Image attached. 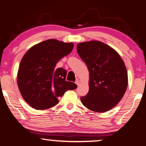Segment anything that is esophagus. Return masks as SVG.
Here are the masks:
<instances>
[{
  "label": "esophagus",
  "mask_w": 146,
  "mask_h": 146,
  "mask_svg": "<svg viewBox=\"0 0 146 146\" xmlns=\"http://www.w3.org/2000/svg\"><path fill=\"white\" fill-rule=\"evenodd\" d=\"M75 83H76V85L78 86L79 84H80V81H79V80H78V79H76V81H75Z\"/></svg>",
  "instance_id": "34e87169"
}]
</instances>
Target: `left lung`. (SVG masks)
Returning <instances> with one entry per match:
<instances>
[{
	"label": "left lung",
	"mask_w": 146,
	"mask_h": 146,
	"mask_svg": "<svg viewBox=\"0 0 146 146\" xmlns=\"http://www.w3.org/2000/svg\"><path fill=\"white\" fill-rule=\"evenodd\" d=\"M76 49L90 72V90L81 97L89 110L102 113L114 108L127 87V74L118 53L107 44L93 40L79 43Z\"/></svg>",
	"instance_id": "1"
}]
</instances>
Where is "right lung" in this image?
Here are the masks:
<instances>
[{
  "instance_id": "add662e5",
  "label": "right lung",
  "mask_w": 146,
  "mask_h": 146,
  "mask_svg": "<svg viewBox=\"0 0 146 146\" xmlns=\"http://www.w3.org/2000/svg\"><path fill=\"white\" fill-rule=\"evenodd\" d=\"M73 43L49 39L36 44L23 56L17 75V84L26 102L36 110H47L57 104L58 98L77 88L66 81V70L56 63L72 51Z\"/></svg>"
}]
</instances>
